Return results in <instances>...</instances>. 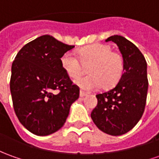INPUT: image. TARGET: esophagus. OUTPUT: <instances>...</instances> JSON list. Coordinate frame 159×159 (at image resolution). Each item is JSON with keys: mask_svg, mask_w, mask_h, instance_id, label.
Instances as JSON below:
<instances>
[{"mask_svg": "<svg viewBox=\"0 0 159 159\" xmlns=\"http://www.w3.org/2000/svg\"><path fill=\"white\" fill-rule=\"evenodd\" d=\"M85 96H87V93L86 92H84V91H83V90H81L80 91V97H85Z\"/></svg>", "mask_w": 159, "mask_h": 159, "instance_id": "esophagus-1", "label": "esophagus"}]
</instances>
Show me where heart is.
<instances>
[{
    "label": "heart",
    "mask_w": 159,
    "mask_h": 159,
    "mask_svg": "<svg viewBox=\"0 0 159 159\" xmlns=\"http://www.w3.org/2000/svg\"><path fill=\"white\" fill-rule=\"evenodd\" d=\"M79 58L71 52H66L61 63L68 75L75 79L86 71L90 74L75 81V84L85 90H91L102 85L111 88L116 85L124 73V59L119 53L111 51L105 44H92L81 48Z\"/></svg>",
    "instance_id": "obj_1"
}]
</instances>
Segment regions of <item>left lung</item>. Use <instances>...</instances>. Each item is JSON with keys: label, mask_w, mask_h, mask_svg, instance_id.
<instances>
[{"label": "left lung", "mask_w": 159, "mask_h": 159, "mask_svg": "<svg viewBox=\"0 0 159 159\" xmlns=\"http://www.w3.org/2000/svg\"><path fill=\"white\" fill-rule=\"evenodd\" d=\"M118 46L124 59V73L113 89L98 94L91 118L98 129L111 136L125 134L143 116L148 91L147 63L138 47L121 35L105 40Z\"/></svg>", "instance_id": "obj_1"}]
</instances>
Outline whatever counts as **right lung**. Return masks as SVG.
<instances>
[{
	"label": "right lung",
	"mask_w": 159,
	"mask_h": 159,
	"mask_svg": "<svg viewBox=\"0 0 159 159\" xmlns=\"http://www.w3.org/2000/svg\"><path fill=\"white\" fill-rule=\"evenodd\" d=\"M74 47L45 34L23 46L12 63L14 110L31 133L47 136L61 129L79 98V87L61 63V57Z\"/></svg>",
	"instance_id": "add662e5"
}]
</instances>
